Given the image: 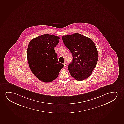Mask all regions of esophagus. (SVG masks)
<instances>
[{
	"instance_id": "esophagus-1",
	"label": "esophagus",
	"mask_w": 124,
	"mask_h": 124,
	"mask_svg": "<svg viewBox=\"0 0 124 124\" xmlns=\"http://www.w3.org/2000/svg\"><path fill=\"white\" fill-rule=\"evenodd\" d=\"M63 65H64V67L65 68H66V67H67V64H66V63H64Z\"/></svg>"
}]
</instances>
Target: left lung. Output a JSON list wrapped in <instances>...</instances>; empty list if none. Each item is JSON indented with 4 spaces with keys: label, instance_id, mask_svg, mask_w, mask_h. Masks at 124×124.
I'll use <instances>...</instances> for the list:
<instances>
[{
    "label": "left lung",
    "instance_id": "1",
    "mask_svg": "<svg viewBox=\"0 0 124 124\" xmlns=\"http://www.w3.org/2000/svg\"><path fill=\"white\" fill-rule=\"evenodd\" d=\"M62 39L73 57L68 66L71 75L77 80L87 79L92 74L98 59V52L94 42L78 33L63 36Z\"/></svg>",
    "mask_w": 124,
    "mask_h": 124
}]
</instances>
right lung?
<instances>
[{
  "mask_svg": "<svg viewBox=\"0 0 124 124\" xmlns=\"http://www.w3.org/2000/svg\"><path fill=\"white\" fill-rule=\"evenodd\" d=\"M57 36L45 34L33 39L27 48L29 68L39 80L51 82L58 77L63 64L58 61L54 47L59 42Z\"/></svg>",
  "mask_w": 124,
  "mask_h": 124,
  "instance_id": "1",
  "label": "right lung"
}]
</instances>
